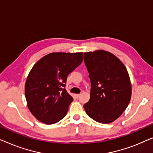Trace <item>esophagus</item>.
I'll return each instance as SVG.
<instances>
[{
  "label": "esophagus",
  "mask_w": 153,
  "mask_h": 153,
  "mask_svg": "<svg viewBox=\"0 0 153 153\" xmlns=\"http://www.w3.org/2000/svg\"><path fill=\"white\" fill-rule=\"evenodd\" d=\"M80 94H76V95H75V96H76V97H77V98H78L79 97H80Z\"/></svg>",
  "instance_id": "esophagus-1"
}]
</instances>
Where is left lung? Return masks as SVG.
I'll list each match as a JSON object with an SVG mask.
<instances>
[{"instance_id": "1", "label": "left lung", "mask_w": 153, "mask_h": 153, "mask_svg": "<svg viewBox=\"0 0 153 153\" xmlns=\"http://www.w3.org/2000/svg\"><path fill=\"white\" fill-rule=\"evenodd\" d=\"M91 83L89 101L83 105L88 114L100 123H111L120 117L130 102L131 84L125 65L104 50L84 53Z\"/></svg>"}]
</instances>
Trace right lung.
Wrapping results in <instances>:
<instances>
[{
    "instance_id": "1",
    "label": "right lung",
    "mask_w": 153,
    "mask_h": 153,
    "mask_svg": "<svg viewBox=\"0 0 153 153\" xmlns=\"http://www.w3.org/2000/svg\"><path fill=\"white\" fill-rule=\"evenodd\" d=\"M83 56V52H53L33 65L25 83V96L28 109L39 121L51 125L65 116L73 98L63 87Z\"/></svg>"
}]
</instances>
